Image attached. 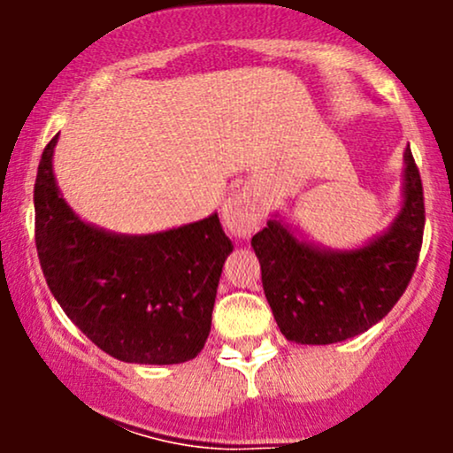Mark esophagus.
Segmentation results:
<instances>
[{"label": "esophagus", "instance_id": "obj_1", "mask_svg": "<svg viewBox=\"0 0 453 453\" xmlns=\"http://www.w3.org/2000/svg\"><path fill=\"white\" fill-rule=\"evenodd\" d=\"M221 215L223 226L227 227L232 236L247 238L251 236L253 230H257L259 221H262V204L253 191L238 189L226 200Z\"/></svg>", "mask_w": 453, "mask_h": 453}]
</instances>
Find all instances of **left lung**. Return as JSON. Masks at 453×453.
Wrapping results in <instances>:
<instances>
[{"instance_id": "8db88e82", "label": "left lung", "mask_w": 453, "mask_h": 453, "mask_svg": "<svg viewBox=\"0 0 453 453\" xmlns=\"http://www.w3.org/2000/svg\"><path fill=\"white\" fill-rule=\"evenodd\" d=\"M400 211L383 232L351 249L311 241L273 212L251 238L279 330L298 345H332L381 321L407 289L424 236V191L404 149Z\"/></svg>"}]
</instances>
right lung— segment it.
<instances>
[{"instance_id":"1","label":"right lung","mask_w":453,"mask_h":453,"mask_svg":"<svg viewBox=\"0 0 453 453\" xmlns=\"http://www.w3.org/2000/svg\"><path fill=\"white\" fill-rule=\"evenodd\" d=\"M46 144L34 187L35 247L55 300L82 334L129 364L194 360L211 332L234 244L217 212L153 234H119L78 217Z\"/></svg>"}]
</instances>
